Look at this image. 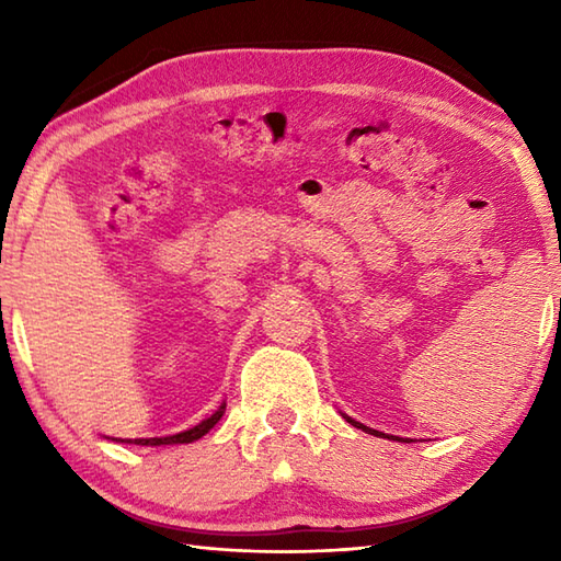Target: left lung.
Segmentation results:
<instances>
[{"mask_svg": "<svg viewBox=\"0 0 561 561\" xmlns=\"http://www.w3.org/2000/svg\"><path fill=\"white\" fill-rule=\"evenodd\" d=\"M347 422L352 424V426H356V428H362V432H366V434H374V436H383V438H388L386 434H380V432H376V428H368V426H364V424H359V422H354L352 416H347ZM404 444H410V440H404Z\"/></svg>", "mask_w": 561, "mask_h": 561, "instance_id": "8db88e82", "label": "left lung"}]
</instances>
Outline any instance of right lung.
I'll return each mask as SVG.
<instances>
[{
    "instance_id": "right-lung-1",
    "label": "right lung",
    "mask_w": 561,
    "mask_h": 561,
    "mask_svg": "<svg viewBox=\"0 0 561 561\" xmlns=\"http://www.w3.org/2000/svg\"><path fill=\"white\" fill-rule=\"evenodd\" d=\"M224 410H226V402L221 404V408L214 412L211 416H207L205 422H199L197 426L187 428V432H181V434H173V436H161V438H137L135 444H141V446H171V444H193V440L205 436L209 428L217 424L221 416H224Z\"/></svg>"
}]
</instances>
